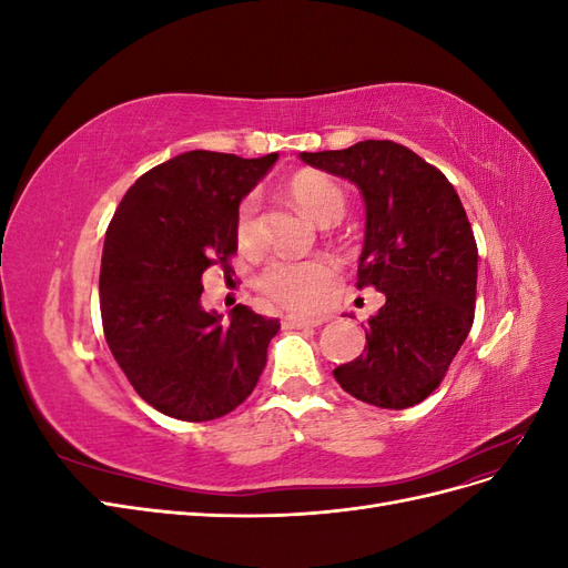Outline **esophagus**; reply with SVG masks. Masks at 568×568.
Returning <instances> with one entry per match:
<instances>
[{
    "label": "esophagus",
    "instance_id": "34e87169",
    "mask_svg": "<svg viewBox=\"0 0 568 568\" xmlns=\"http://www.w3.org/2000/svg\"><path fill=\"white\" fill-rule=\"evenodd\" d=\"M324 322V317L322 320H305V317H286L284 320V326L286 329H303V326H317V324H322Z\"/></svg>",
    "mask_w": 568,
    "mask_h": 568
}]
</instances>
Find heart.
Wrapping results in <instances>:
<instances>
[{
  "label": "heart",
  "instance_id": "heart-1",
  "mask_svg": "<svg viewBox=\"0 0 568 568\" xmlns=\"http://www.w3.org/2000/svg\"><path fill=\"white\" fill-rule=\"evenodd\" d=\"M288 194L298 209L320 225H332L346 211V194L336 180L322 173H298L288 182ZM257 201L248 196L236 213V242L244 251L257 246ZM336 270L329 261H274L261 277L263 294L296 315H315L329 303Z\"/></svg>",
  "mask_w": 568,
  "mask_h": 568
}]
</instances>
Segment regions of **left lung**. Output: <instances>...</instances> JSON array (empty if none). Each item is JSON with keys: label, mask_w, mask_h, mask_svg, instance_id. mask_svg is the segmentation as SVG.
I'll list each match as a JSON object with an SVG mask.
<instances>
[{"label": "left lung", "mask_w": 568, "mask_h": 568, "mask_svg": "<svg viewBox=\"0 0 568 568\" xmlns=\"http://www.w3.org/2000/svg\"><path fill=\"white\" fill-rule=\"evenodd\" d=\"M298 156L359 189L365 246L357 288L386 296L367 322L365 353L338 365L336 382L374 407L417 405L438 388L474 322L478 248L455 186L388 140Z\"/></svg>", "instance_id": "obj_1"}]
</instances>
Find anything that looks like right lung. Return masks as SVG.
Here are the masks:
<instances>
[{
  "label": "right lung",
  "instance_id": "right-lung-1",
  "mask_svg": "<svg viewBox=\"0 0 568 568\" xmlns=\"http://www.w3.org/2000/svg\"><path fill=\"white\" fill-rule=\"evenodd\" d=\"M280 156L186 151L136 180L104 239V336L142 398L168 417L211 422L242 405L267 363L280 320L201 305L203 272L230 270L239 203Z\"/></svg>",
  "mask_w": 568,
  "mask_h": 568
}]
</instances>
